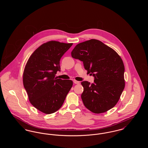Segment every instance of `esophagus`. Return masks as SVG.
<instances>
[{
    "label": "esophagus",
    "instance_id": "34e87169",
    "mask_svg": "<svg viewBox=\"0 0 148 148\" xmlns=\"http://www.w3.org/2000/svg\"><path fill=\"white\" fill-rule=\"evenodd\" d=\"M73 82H74V84H80V82L77 81V80H74Z\"/></svg>",
    "mask_w": 148,
    "mask_h": 148
}]
</instances>
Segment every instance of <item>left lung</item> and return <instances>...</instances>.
I'll use <instances>...</instances> for the list:
<instances>
[{
    "mask_svg": "<svg viewBox=\"0 0 148 148\" xmlns=\"http://www.w3.org/2000/svg\"><path fill=\"white\" fill-rule=\"evenodd\" d=\"M71 54L82 61L85 69L94 77V83H81L85 106L95 114L113 108L125 87L124 65L118 54L98 40L90 39L77 44Z\"/></svg>",
    "mask_w": 148,
    "mask_h": 148,
    "instance_id": "obj_1",
    "label": "left lung"
}]
</instances>
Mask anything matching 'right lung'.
I'll list each match as a JSON object with an SVG mask.
<instances>
[{
  "label": "right lung",
  "instance_id": "add662e5",
  "mask_svg": "<svg viewBox=\"0 0 148 148\" xmlns=\"http://www.w3.org/2000/svg\"><path fill=\"white\" fill-rule=\"evenodd\" d=\"M73 43L49 41L42 44L30 56L23 73V85L30 103L43 113L59 110L70 91L71 80L56 79L60 60Z\"/></svg>",
  "mask_w": 148,
  "mask_h": 148
}]
</instances>
